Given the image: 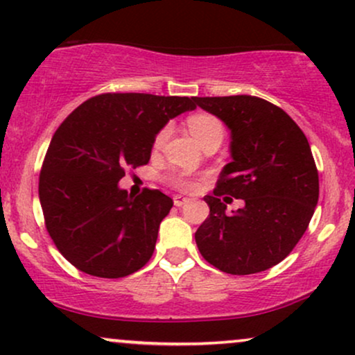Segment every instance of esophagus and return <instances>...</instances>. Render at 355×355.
<instances>
[{
  "instance_id": "obj_1",
  "label": "esophagus",
  "mask_w": 355,
  "mask_h": 355,
  "mask_svg": "<svg viewBox=\"0 0 355 355\" xmlns=\"http://www.w3.org/2000/svg\"><path fill=\"white\" fill-rule=\"evenodd\" d=\"M187 202H189V199L187 198H182V196H174V205H176V207H182V205H186Z\"/></svg>"
}]
</instances>
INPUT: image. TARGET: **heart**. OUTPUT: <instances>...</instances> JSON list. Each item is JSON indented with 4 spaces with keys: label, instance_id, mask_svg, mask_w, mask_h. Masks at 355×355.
Returning <instances> with one entry per match:
<instances>
[{
    "label": "heart",
    "instance_id": "b5f03b06",
    "mask_svg": "<svg viewBox=\"0 0 355 355\" xmlns=\"http://www.w3.org/2000/svg\"><path fill=\"white\" fill-rule=\"evenodd\" d=\"M187 128H189L191 135L198 139V143L202 146L205 141L216 138V137H224V126L216 116L207 115V113H196L187 118ZM168 137V128H163L155 138V146H159ZM168 182L173 187H176L179 191L192 192L198 189L199 182L198 179L192 176L187 171H174L168 176Z\"/></svg>",
    "mask_w": 355,
    "mask_h": 355
}]
</instances>
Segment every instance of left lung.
I'll return each mask as SVG.
<instances>
[{
  "label": "left lung",
  "mask_w": 355,
  "mask_h": 355,
  "mask_svg": "<svg viewBox=\"0 0 355 355\" xmlns=\"http://www.w3.org/2000/svg\"><path fill=\"white\" fill-rule=\"evenodd\" d=\"M230 130L232 161L212 196L211 214L196 232L205 260L230 275L260 273L284 260L308 229L319 178L304 133L277 105L252 95L196 97ZM232 195L242 209L226 214Z\"/></svg>",
  "instance_id": "8db88e82"
}]
</instances>
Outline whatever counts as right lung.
<instances>
[{"label": "right lung", "instance_id": "add662e5", "mask_svg": "<svg viewBox=\"0 0 355 355\" xmlns=\"http://www.w3.org/2000/svg\"><path fill=\"white\" fill-rule=\"evenodd\" d=\"M196 108V97L102 94L57 128L39 176L47 232L71 263L92 277L123 278L150 260L173 199L157 189L131 198L118 182L148 164L156 135Z\"/></svg>", "mask_w": 355, "mask_h": 355}]
</instances>
